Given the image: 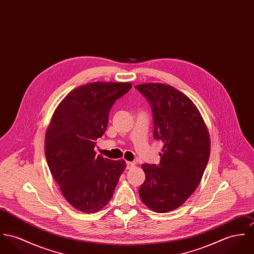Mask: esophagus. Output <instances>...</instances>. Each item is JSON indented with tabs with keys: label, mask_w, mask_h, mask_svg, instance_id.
Returning <instances> with one entry per match:
<instances>
[{
	"label": "esophagus",
	"mask_w": 254,
	"mask_h": 254,
	"mask_svg": "<svg viewBox=\"0 0 254 254\" xmlns=\"http://www.w3.org/2000/svg\"><path fill=\"white\" fill-rule=\"evenodd\" d=\"M134 167V163L130 161H127V169H131Z\"/></svg>",
	"instance_id": "1"
}]
</instances>
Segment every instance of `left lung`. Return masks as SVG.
Returning a JSON list of instances; mask_svg holds the SVG:
<instances>
[{
	"mask_svg": "<svg viewBox=\"0 0 254 254\" xmlns=\"http://www.w3.org/2000/svg\"><path fill=\"white\" fill-rule=\"evenodd\" d=\"M135 88L152 106L154 138L163 143L159 164L141 165L146 180L139 196L156 213L171 212L202 179L210 157L209 131L195 104L174 87L146 83Z\"/></svg>",
	"mask_w": 254,
	"mask_h": 254,
	"instance_id": "8db88e82",
	"label": "left lung"
}]
</instances>
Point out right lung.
<instances>
[{"mask_svg": "<svg viewBox=\"0 0 254 254\" xmlns=\"http://www.w3.org/2000/svg\"><path fill=\"white\" fill-rule=\"evenodd\" d=\"M130 83L94 82L71 91L56 108L45 134V156L66 201L83 213H96L112 198L124 159L96 156V141L107 128L115 101Z\"/></svg>", "mask_w": 254, "mask_h": 254, "instance_id": "obj_1", "label": "right lung"}]
</instances>
